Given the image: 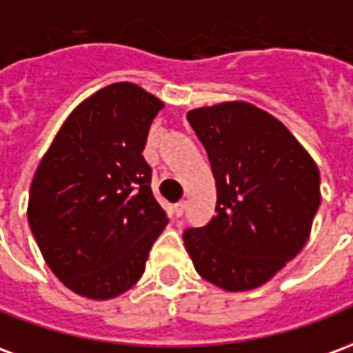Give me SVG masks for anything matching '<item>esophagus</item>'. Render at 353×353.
I'll use <instances>...</instances> for the list:
<instances>
[{"label": "esophagus", "mask_w": 353, "mask_h": 353, "mask_svg": "<svg viewBox=\"0 0 353 353\" xmlns=\"http://www.w3.org/2000/svg\"><path fill=\"white\" fill-rule=\"evenodd\" d=\"M184 211H186V201H179V203L174 205V215H176V217H182Z\"/></svg>", "instance_id": "obj_1"}]
</instances>
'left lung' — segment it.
<instances>
[{
    "label": "left lung",
    "mask_w": 353,
    "mask_h": 353,
    "mask_svg": "<svg viewBox=\"0 0 353 353\" xmlns=\"http://www.w3.org/2000/svg\"><path fill=\"white\" fill-rule=\"evenodd\" d=\"M188 123L208 152L217 215L188 228L184 246L201 279L227 292L267 284L311 234L319 169L286 126L248 101L196 107Z\"/></svg>",
    "instance_id": "1"
}]
</instances>
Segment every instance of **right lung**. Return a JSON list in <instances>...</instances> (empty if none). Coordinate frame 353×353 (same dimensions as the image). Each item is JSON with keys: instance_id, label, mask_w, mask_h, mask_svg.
I'll list each match as a JSON object with an SVG mask.
<instances>
[{"instance_id": "obj_1", "label": "right lung", "mask_w": 353, "mask_h": 353, "mask_svg": "<svg viewBox=\"0 0 353 353\" xmlns=\"http://www.w3.org/2000/svg\"><path fill=\"white\" fill-rule=\"evenodd\" d=\"M163 107L132 82L98 90L70 111L34 172L30 230L53 274L82 298L130 290L167 227L142 155Z\"/></svg>"}]
</instances>
